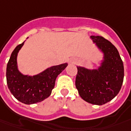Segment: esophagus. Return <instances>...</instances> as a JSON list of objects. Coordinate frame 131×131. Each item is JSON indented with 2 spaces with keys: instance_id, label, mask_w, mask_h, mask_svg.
<instances>
[{
  "instance_id": "34e87169",
  "label": "esophagus",
  "mask_w": 131,
  "mask_h": 131,
  "mask_svg": "<svg viewBox=\"0 0 131 131\" xmlns=\"http://www.w3.org/2000/svg\"><path fill=\"white\" fill-rule=\"evenodd\" d=\"M69 63L72 64H75L76 63V61H75V60H74V59H71V60H69Z\"/></svg>"
}]
</instances>
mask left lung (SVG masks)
Here are the masks:
<instances>
[{
  "instance_id": "1",
  "label": "left lung",
  "mask_w": 131,
  "mask_h": 131,
  "mask_svg": "<svg viewBox=\"0 0 131 131\" xmlns=\"http://www.w3.org/2000/svg\"><path fill=\"white\" fill-rule=\"evenodd\" d=\"M91 38L103 53V59L96 69L77 66L75 87L85 101L101 105L111 101L120 91L124 78L123 63L117 48L99 36Z\"/></svg>"
}]
</instances>
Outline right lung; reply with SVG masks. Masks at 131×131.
Masks as SVG:
<instances>
[{"instance_id":"add662e5","label":"right lung","mask_w":131,"mask_h":131,"mask_svg":"<svg viewBox=\"0 0 131 131\" xmlns=\"http://www.w3.org/2000/svg\"><path fill=\"white\" fill-rule=\"evenodd\" d=\"M24 42L18 45L12 52L7 64L6 80L8 87L15 98L27 105L43 101L50 96L57 76L67 67L63 63L48 68L35 75H23L19 71L17 56Z\"/></svg>"}]
</instances>
